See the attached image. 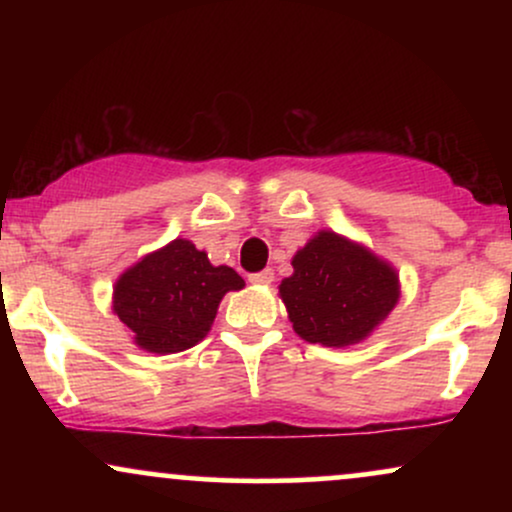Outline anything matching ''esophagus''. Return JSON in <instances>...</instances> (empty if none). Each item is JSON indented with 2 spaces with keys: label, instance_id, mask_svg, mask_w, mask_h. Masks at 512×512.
Returning <instances> with one entry per match:
<instances>
[{
  "label": "esophagus",
  "instance_id": "esophagus-1",
  "mask_svg": "<svg viewBox=\"0 0 512 512\" xmlns=\"http://www.w3.org/2000/svg\"><path fill=\"white\" fill-rule=\"evenodd\" d=\"M248 279L252 281V284H262V286H269L274 281V272L272 269H262V272H255L250 274Z\"/></svg>",
  "mask_w": 512,
  "mask_h": 512
}]
</instances>
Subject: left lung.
<instances>
[{"label":"left lung","mask_w":512,"mask_h":512,"mask_svg":"<svg viewBox=\"0 0 512 512\" xmlns=\"http://www.w3.org/2000/svg\"><path fill=\"white\" fill-rule=\"evenodd\" d=\"M291 264L279 293L293 330L310 344L361 342L399 298L395 269L332 231L317 233Z\"/></svg>","instance_id":"obj_1"}]
</instances>
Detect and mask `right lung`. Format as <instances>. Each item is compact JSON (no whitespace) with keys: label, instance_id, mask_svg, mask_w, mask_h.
Here are the masks:
<instances>
[{"label":"right lung","instance_id":"1","mask_svg":"<svg viewBox=\"0 0 512 512\" xmlns=\"http://www.w3.org/2000/svg\"><path fill=\"white\" fill-rule=\"evenodd\" d=\"M243 286L238 272L178 238L117 279L113 308L142 349L178 354L209 332L221 298Z\"/></svg>","mask_w":512,"mask_h":512}]
</instances>
